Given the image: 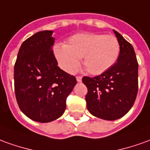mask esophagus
Masks as SVG:
<instances>
[{"label":"esophagus","mask_w":150,"mask_h":150,"mask_svg":"<svg viewBox=\"0 0 150 150\" xmlns=\"http://www.w3.org/2000/svg\"><path fill=\"white\" fill-rule=\"evenodd\" d=\"M76 80H77V82H81L82 81V76H80V75L76 76Z\"/></svg>","instance_id":"1"}]
</instances>
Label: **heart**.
<instances>
[{
    "instance_id": "b5f03b06",
    "label": "heart",
    "mask_w": 150,
    "mask_h": 150,
    "mask_svg": "<svg viewBox=\"0 0 150 150\" xmlns=\"http://www.w3.org/2000/svg\"><path fill=\"white\" fill-rule=\"evenodd\" d=\"M120 45L111 35L83 32L72 35L66 45H56L53 53L62 68L75 72L83 57V65L92 75H100L111 68L118 59Z\"/></svg>"
}]
</instances>
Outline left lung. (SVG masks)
<instances>
[{"mask_svg": "<svg viewBox=\"0 0 150 150\" xmlns=\"http://www.w3.org/2000/svg\"><path fill=\"white\" fill-rule=\"evenodd\" d=\"M120 45L117 62L101 75L83 76L88 111L105 120H115L132 107L138 92V62L132 45L114 31Z\"/></svg>", "mask_w": 150, "mask_h": 150, "instance_id": "left-lung-1", "label": "left lung"}]
</instances>
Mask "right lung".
<instances>
[{"instance_id": "obj_1", "label": "right lung", "mask_w": 150, "mask_h": 150, "mask_svg": "<svg viewBox=\"0 0 150 150\" xmlns=\"http://www.w3.org/2000/svg\"><path fill=\"white\" fill-rule=\"evenodd\" d=\"M52 31L35 33L21 45L14 64V91L21 111L29 119L49 122L58 119L76 79L57 67Z\"/></svg>"}]
</instances>
